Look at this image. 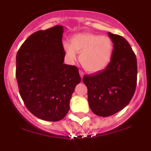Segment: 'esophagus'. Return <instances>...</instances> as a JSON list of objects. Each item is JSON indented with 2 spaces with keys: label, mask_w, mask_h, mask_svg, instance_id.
I'll use <instances>...</instances> for the list:
<instances>
[{
  "label": "esophagus",
  "mask_w": 151,
  "mask_h": 151,
  "mask_svg": "<svg viewBox=\"0 0 151 151\" xmlns=\"http://www.w3.org/2000/svg\"><path fill=\"white\" fill-rule=\"evenodd\" d=\"M79 75H80V76H81V78H83V76H84V73L83 72L81 71V70H79Z\"/></svg>",
  "instance_id": "esophagus-1"
}]
</instances>
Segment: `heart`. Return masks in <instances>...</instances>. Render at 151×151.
Masks as SVG:
<instances>
[{
    "mask_svg": "<svg viewBox=\"0 0 151 151\" xmlns=\"http://www.w3.org/2000/svg\"><path fill=\"white\" fill-rule=\"evenodd\" d=\"M63 50L68 60L74 63L77 53L82 67L89 73H97L109 65L113 54V42L108 36L78 33L73 36L71 43L63 42Z\"/></svg>",
    "mask_w": 151,
    "mask_h": 151,
    "instance_id": "b5f03b06",
    "label": "heart"
}]
</instances>
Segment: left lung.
I'll use <instances>...</instances> for the list:
<instances>
[{"instance_id": "left-lung-1", "label": "left lung", "mask_w": 151, "mask_h": 151, "mask_svg": "<svg viewBox=\"0 0 151 151\" xmlns=\"http://www.w3.org/2000/svg\"><path fill=\"white\" fill-rule=\"evenodd\" d=\"M113 42V54L104 69L93 75H85L83 82L88 88L91 110L99 116L118 113L132 98L137 84V59L126 40L108 32Z\"/></svg>"}]
</instances>
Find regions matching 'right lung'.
Returning <instances> with one entry per match:
<instances>
[{
	"mask_svg": "<svg viewBox=\"0 0 151 151\" xmlns=\"http://www.w3.org/2000/svg\"><path fill=\"white\" fill-rule=\"evenodd\" d=\"M63 26L31 35L17 54L16 77L28 110L36 117L56 122L66 116L75 88L81 82L78 68L64 64Z\"/></svg>",
	"mask_w": 151,
	"mask_h": 151,
	"instance_id": "right-lung-1",
	"label": "right lung"
}]
</instances>
